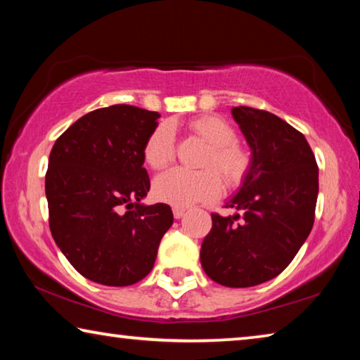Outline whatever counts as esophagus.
<instances>
[{
	"label": "esophagus",
	"mask_w": 360,
	"mask_h": 360,
	"mask_svg": "<svg viewBox=\"0 0 360 360\" xmlns=\"http://www.w3.org/2000/svg\"><path fill=\"white\" fill-rule=\"evenodd\" d=\"M184 214H186V210L184 208H179V206H176V208H173L174 219H181Z\"/></svg>",
	"instance_id": "1"
}]
</instances>
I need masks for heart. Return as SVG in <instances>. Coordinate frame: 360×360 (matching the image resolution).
<instances>
[{
  "label": "heart",
  "instance_id": "heart-1",
  "mask_svg": "<svg viewBox=\"0 0 360 360\" xmlns=\"http://www.w3.org/2000/svg\"><path fill=\"white\" fill-rule=\"evenodd\" d=\"M195 135L210 144L205 154L203 169L173 168L158 176L154 182L157 200L173 206H191L210 202L222 192V174L229 186H240L248 178L252 167V157L245 146L236 141L233 125L219 115H203L188 124ZM144 162L152 169H163L174 160L176 139L169 124L157 125L143 149ZM214 167L218 168L216 172Z\"/></svg>",
  "mask_w": 360,
  "mask_h": 360
}]
</instances>
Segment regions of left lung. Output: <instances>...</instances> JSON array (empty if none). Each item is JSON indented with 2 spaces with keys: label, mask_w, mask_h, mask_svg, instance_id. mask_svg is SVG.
<instances>
[{
  "label": "left lung",
  "mask_w": 360,
  "mask_h": 360,
  "mask_svg": "<svg viewBox=\"0 0 360 360\" xmlns=\"http://www.w3.org/2000/svg\"><path fill=\"white\" fill-rule=\"evenodd\" d=\"M252 150V167L227 206L243 216L212 212L200 260L227 288H251L278 276L314 224L318 163L300 131L278 115L248 106L231 109Z\"/></svg>",
  "instance_id": "obj_1"
}]
</instances>
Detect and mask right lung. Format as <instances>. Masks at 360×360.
Wrapping results in <instances>:
<instances>
[{
    "instance_id": "obj_1",
    "label": "right lung",
    "mask_w": 360,
    "mask_h": 360,
    "mask_svg": "<svg viewBox=\"0 0 360 360\" xmlns=\"http://www.w3.org/2000/svg\"><path fill=\"white\" fill-rule=\"evenodd\" d=\"M158 117L130 105L95 109L62 133L49 155V227L90 281L114 288L141 281L172 227L168 205L139 203L150 188L143 149Z\"/></svg>"
}]
</instances>
